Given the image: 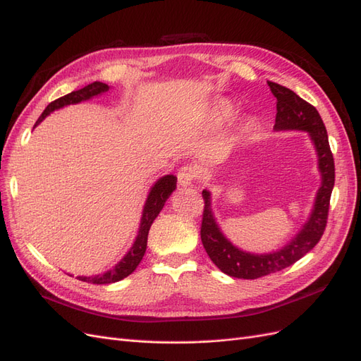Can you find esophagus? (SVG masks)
<instances>
[{"instance_id":"1","label":"esophagus","mask_w":361,"mask_h":361,"mask_svg":"<svg viewBox=\"0 0 361 361\" xmlns=\"http://www.w3.org/2000/svg\"><path fill=\"white\" fill-rule=\"evenodd\" d=\"M196 177H197V169L195 166H189V165L180 168V171L177 173L180 185H190L196 180Z\"/></svg>"}]
</instances>
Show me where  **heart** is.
Segmentation results:
<instances>
[{
	"label": "heart",
	"mask_w": 361,
	"mask_h": 361,
	"mask_svg": "<svg viewBox=\"0 0 361 361\" xmlns=\"http://www.w3.org/2000/svg\"><path fill=\"white\" fill-rule=\"evenodd\" d=\"M232 112H234V109H232V104L225 100V99H220L214 103L213 106V117L216 121H225L228 120Z\"/></svg>",
	"instance_id": "heart-1"
}]
</instances>
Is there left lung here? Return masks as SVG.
I'll return each instance as SVG.
<instances>
[{
    "mask_svg": "<svg viewBox=\"0 0 361 361\" xmlns=\"http://www.w3.org/2000/svg\"><path fill=\"white\" fill-rule=\"evenodd\" d=\"M269 87L277 99L274 130H303L310 135L318 154L321 188L317 193L312 214L303 229L281 250L264 255L243 252L222 234L212 212L210 192L202 190L205 205L201 240L204 249L220 271L237 279H258L281 271L315 247L327 226L330 196L334 185V159L319 112L315 106L297 96L293 90L271 82V80H269Z\"/></svg>",
    "mask_w": 361,
    "mask_h": 361,
    "instance_id": "left-lung-1",
    "label": "left lung"
}]
</instances>
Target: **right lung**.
Segmentation results:
<instances>
[{
	"mask_svg": "<svg viewBox=\"0 0 361 361\" xmlns=\"http://www.w3.org/2000/svg\"><path fill=\"white\" fill-rule=\"evenodd\" d=\"M109 87L103 82H92L84 88H80L78 91H72L68 92V94L56 99L54 102H51L46 109L42 112V115L39 117V120L34 124L36 127L37 124H40L48 115L55 111V109H60L63 106H67V104H73V103H79V102H84L88 100L91 97H94L97 94H102V92L108 91ZM177 188V177L173 176H165L161 177L156 181V184L151 188L148 197H147V202L144 205V210H142V217H141V225H139V231H137V237L133 243V246L130 247V250L127 252L126 257L114 267L112 270L103 273V274H97V276H79L78 279L82 282H88V283H97V285H106V283H114V282H118L121 279L127 277L129 274H132L136 267L141 262L144 253L147 250V240H148V232L151 225H153L154 219L157 217V214L161 212V208H164L165 202L168 197L171 196V193L176 190Z\"/></svg>",
	"mask_w": 361,
	"mask_h": 361,
	"instance_id": "1",
	"label": "right lung"
}]
</instances>
